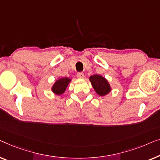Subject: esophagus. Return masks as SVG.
Listing matches in <instances>:
<instances>
[{"label":"esophagus","instance_id":"34e87169","mask_svg":"<svg viewBox=\"0 0 160 160\" xmlns=\"http://www.w3.org/2000/svg\"><path fill=\"white\" fill-rule=\"evenodd\" d=\"M77 77L78 78H80V79H82V78H84V74H83L82 72H78L77 75Z\"/></svg>","mask_w":160,"mask_h":160}]
</instances>
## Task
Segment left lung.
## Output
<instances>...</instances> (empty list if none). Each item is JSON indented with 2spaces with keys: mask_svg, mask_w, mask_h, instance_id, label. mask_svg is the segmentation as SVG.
<instances>
[{
  "mask_svg": "<svg viewBox=\"0 0 160 160\" xmlns=\"http://www.w3.org/2000/svg\"><path fill=\"white\" fill-rule=\"evenodd\" d=\"M89 80L91 81L93 89L99 96H106L111 91L109 83L108 82L107 79L102 77V75H93L90 77Z\"/></svg>",
  "mask_w": 160,
  "mask_h": 160,
  "instance_id": "1",
  "label": "left lung"
}]
</instances>
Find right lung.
<instances>
[{"mask_svg": "<svg viewBox=\"0 0 160 160\" xmlns=\"http://www.w3.org/2000/svg\"><path fill=\"white\" fill-rule=\"evenodd\" d=\"M71 79L68 78H63L56 81L54 84L52 86L51 91H53V93L57 95H62L66 91L69 83L70 82Z\"/></svg>", "mask_w": 160, "mask_h": 160, "instance_id": "1", "label": "right lung"}]
</instances>
